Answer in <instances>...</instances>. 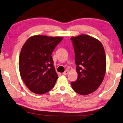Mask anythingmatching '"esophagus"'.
Returning <instances> with one entry per match:
<instances>
[{
	"mask_svg": "<svg viewBox=\"0 0 123 123\" xmlns=\"http://www.w3.org/2000/svg\"><path fill=\"white\" fill-rule=\"evenodd\" d=\"M68 73H69V71L68 70H65L64 72H63V74L64 75H68Z\"/></svg>",
	"mask_w": 123,
	"mask_h": 123,
	"instance_id": "1",
	"label": "esophagus"
}]
</instances>
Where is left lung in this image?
I'll return each instance as SVG.
<instances>
[{
    "label": "left lung",
    "instance_id": "left-lung-1",
    "mask_svg": "<svg viewBox=\"0 0 123 123\" xmlns=\"http://www.w3.org/2000/svg\"><path fill=\"white\" fill-rule=\"evenodd\" d=\"M75 52L78 78L71 82L73 89L81 95L93 93L101 85L106 72V56L103 45L86 34L71 38Z\"/></svg>",
    "mask_w": 123,
    "mask_h": 123
}]
</instances>
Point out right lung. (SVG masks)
Returning <instances> with one entry per match:
<instances>
[{"mask_svg": "<svg viewBox=\"0 0 123 123\" xmlns=\"http://www.w3.org/2000/svg\"><path fill=\"white\" fill-rule=\"evenodd\" d=\"M62 39L61 37L34 35L22 46L19 58V72L32 92L45 94L54 87L58 74L51 54Z\"/></svg>", "mask_w": 123, "mask_h": 123, "instance_id": "add662e5", "label": "right lung"}]
</instances>
